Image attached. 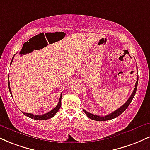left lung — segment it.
Here are the masks:
<instances>
[{"label": "left lung", "mask_w": 150, "mask_h": 150, "mask_svg": "<svg viewBox=\"0 0 150 150\" xmlns=\"http://www.w3.org/2000/svg\"><path fill=\"white\" fill-rule=\"evenodd\" d=\"M138 80H137L136 82V84H135V89H133V93H131V96H130V98L128 99L127 101L123 105L121 106L120 108H118V109L113 112L110 113V114L106 115V116H105V117H100V116H98V115H95L91 114V113L88 112L87 111L84 110H84V113H85V114L86 115V116H87L89 119H91V120H92L102 122V121H107V120H112V119L116 118V117L120 116V115L122 114V113L125 110L127 109L128 107H129L130 103H131V101H132L133 97H134L135 94H136V90H137V86H138Z\"/></svg>", "instance_id": "1"}]
</instances>
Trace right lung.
<instances>
[{"label":"right lung","mask_w":150,"mask_h":150,"mask_svg":"<svg viewBox=\"0 0 150 150\" xmlns=\"http://www.w3.org/2000/svg\"><path fill=\"white\" fill-rule=\"evenodd\" d=\"M12 61H13V58H12V60L11 61V63L12 62ZM8 86H9V91H10V94L12 96V92H11V89H10V82H8ZM61 98H62V95L60 96V98H59V103H58L57 105L56 106V107L54 108L53 110H52L51 111H50L49 112L46 113V114H44V115H34L33 114H31V113H26V112H23L22 113L24 115H26V117H29L30 119H34V120H49V119L52 118V117H53L54 115H56V113L58 111H59V110L60 109L61 106Z\"/></svg>","instance_id":"1"}]
</instances>
